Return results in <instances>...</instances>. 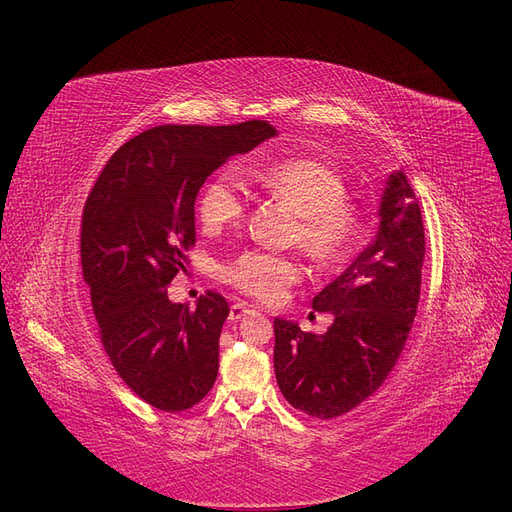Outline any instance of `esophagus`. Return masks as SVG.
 I'll return each instance as SVG.
<instances>
[{
    "label": "esophagus",
    "instance_id": "esophagus-1",
    "mask_svg": "<svg viewBox=\"0 0 512 512\" xmlns=\"http://www.w3.org/2000/svg\"><path fill=\"white\" fill-rule=\"evenodd\" d=\"M247 314H252V307H250V305H245V303H235V305L230 307V320H232V322H237V320L245 318Z\"/></svg>",
    "mask_w": 512,
    "mask_h": 512
}]
</instances>
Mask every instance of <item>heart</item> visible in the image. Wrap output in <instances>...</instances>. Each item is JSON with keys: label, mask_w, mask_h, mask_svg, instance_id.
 <instances>
[{"label": "heart", "mask_w": 512, "mask_h": 512, "mask_svg": "<svg viewBox=\"0 0 512 512\" xmlns=\"http://www.w3.org/2000/svg\"><path fill=\"white\" fill-rule=\"evenodd\" d=\"M247 179L297 213L294 239L320 265L342 258L359 232V220L346 203V181L335 168L309 158H286L247 168ZM247 207L239 179L230 173L213 175L198 198V218L207 232H220L237 224ZM301 262L292 254L247 250L224 267L230 282L258 301L280 299L297 282Z\"/></svg>", "instance_id": "obj_1"}]
</instances>
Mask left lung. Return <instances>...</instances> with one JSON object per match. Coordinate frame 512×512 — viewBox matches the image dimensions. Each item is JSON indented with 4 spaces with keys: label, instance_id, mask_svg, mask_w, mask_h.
Returning <instances> with one entry per match:
<instances>
[{
    "label": "left lung",
    "instance_id": "1",
    "mask_svg": "<svg viewBox=\"0 0 512 512\" xmlns=\"http://www.w3.org/2000/svg\"><path fill=\"white\" fill-rule=\"evenodd\" d=\"M378 232L352 265L312 301L333 314L327 333H303L297 322L275 318L273 367L292 408L335 418L365 401L389 376L412 329L425 228L404 170L386 177Z\"/></svg>",
    "mask_w": 512,
    "mask_h": 512
}]
</instances>
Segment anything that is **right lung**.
<instances>
[{
  "label": "right lung",
  "mask_w": 512,
  "mask_h": 512,
  "mask_svg": "<svg viewBox=\"0 0 512 512\" xmlns=\"http://www.w3.org/2000/svg\"><path fill=\"white\" fill-rule=\"evenodd\" d=\"M273 136L260 119L151 128L113 153L87 196L81 262L102 344L121 380L153 408L188 410L218 378L226 299L207 292L190 309L170 301L166 286L188 269L205 179Z\"/></svg>",
  "instance_id": "obj_1"
}]
</instances>
